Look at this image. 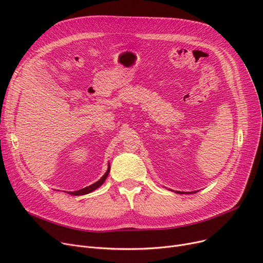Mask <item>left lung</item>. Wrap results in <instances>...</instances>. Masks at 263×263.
<instances>
[{
  "label": "left lung",
  "mask_w": 263,
  "mask_h": 263,
  "mask_svg": "<svg viewBox=\"0 0 263 263\" xmlns=\"http://www.w3.org/2000/svg\"><path fill=\"white\" fill-rule=\"evenodd\" d=\"M178 193H180V192H178Z\"/></svg>",
  "instance_id": "left-lung-1"
}]
</instances>
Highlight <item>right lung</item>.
Segmentation results:
<instances>
[{
  "instance_id": "add662e5",
  "label": "right lung",
  "mask_w": 263,
  "mask_h": 263,
  "mask_svg": "<svg viewBox=\"0 0 263 263\" xmlns=\"http://www.w3.org/2000/svg\"><path fill=\"white\" fill-rule=\"evenodd\" d=\"M108 173H109V166H108L106 173L103 175V177L100 179L99 181H97V182H95L93 184H91V185H89V186H86V187L82 189V190H79V191H76V192H69V194H71V195H85V194H88V193L95 191L96 189H98V187L105 181V179H106Z\"/></svg>"
}]
</instances>
